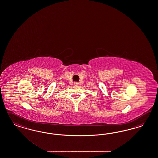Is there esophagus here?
<instances>
[{"mask_svg": "<svg viewBox=\"0 0 158 158\" xmlns=\"http://www.w3.org/2000/svg\"><path fill=\"white\" fill-rule=\"evenodd\" d=\"M73 85H74L75 86H77V85H79V83H78L77 81H75V82H74Z\"/></svg>", "mask_w": 158, "mask_h": 158, "instance_id": "obj_1", "label": "esophagus"}]
</instances>
